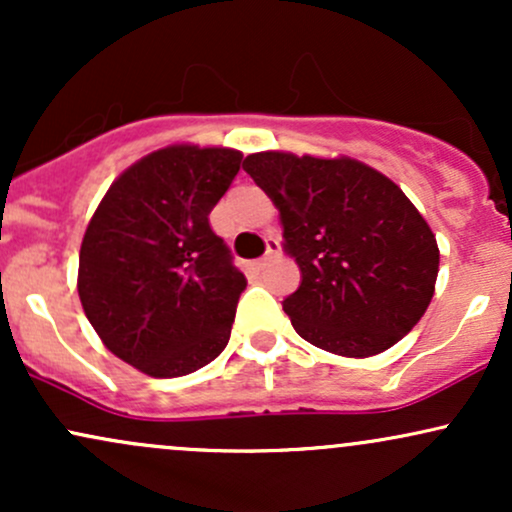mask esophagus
<instances>
[{
	"label": "esophagus",
	"mask_w": 512,
	"mask_h": 512,
	"mask_svg": "<svg viewBox=\"0 0 512 512\" xmlns=\"http://www.w3.org/2000/svg\"><path fill=\"white\" fill-rule=\"evenodd\" d=\"M279 250H281L279 238H267V252H264L260 260H257V264H260V267H264V264L272 260L274 255H279Z\"/></svg>",
	"instance_id": "obj_1"
}]
</instances>
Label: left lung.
Instances as JSON below:
<instances>
[{
  "label": "left lung",
  "mask_w": 512,
  "mask_h": 512,
  "mask_svg": "<svg viewBox=\"0 0 512 512\" xmlns=\"http://www.w3.org/2000/svg\"><path fill=\"white\" fill-rule=\"evenodd\" d=\"M243 170L267 192L301 286L284 313L305 342L366 358L414 330L436 291L433 231L402 190L356 158L262 151Z\"/></svg>",
  "instance_id": "obj_1"
}]
</instances>
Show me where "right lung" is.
Segmentation results:
<instances>
[{
  "label": "right lung",
  "instance_id": "add662e5",
  "mask_svg": "<svg viewBox=\"0 0 512 512\" xmlns=\"http://www.w3.org/2000/svg\"><path fill=\"white\" fill-rule=\"evenodd\" d=\"M243 154L173 144L117 178L88 221L79 252L81 305L117 358L151 378H180L231 339L248 281L209 214Z\"/></svg>",
  "mask_w": 512,
  "mask_h": 512
}]
</instances>
